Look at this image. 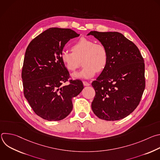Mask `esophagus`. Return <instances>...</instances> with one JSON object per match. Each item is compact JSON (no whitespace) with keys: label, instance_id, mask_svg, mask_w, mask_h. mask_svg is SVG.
<instances>
[{"label":"esophagus","instance_id":"obj_1","mask_svg":"<svg viewBox=\"0 0 160 160\" xmlns=\"http://www.w3.org/2000/svg\"><path fill=\"white\" fill-rule=\"evenodd\" d=\"M83 84L84 86H89V85H90L88 82H86V81H83Z\"/></svg>","mask_w":160,"mask_h":160}]
</instances>
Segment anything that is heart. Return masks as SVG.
Listing matches in <instances>:
<instances>
[{
    "instance_id": "1",
    "label": "heart",
    "mask_w": 160,
    "mask_h": 160,
    "mask_svg": "<svg viewBox=\"0 0 160 160\" xmlns=\"http://www.w3.org/2000/svg\"><path fill=\"white\" fill-rule=\"evenodd\" d=\"M72 51H62L61 60L66 69L75 72L80 66L82 60V70L73 75L78 78H90L96 73L103 72L108 63V51L105 45L96 43L94 40L82 37L72 46Z\"/></svg>"
}]
</instances>
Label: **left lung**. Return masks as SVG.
<instances>
[{"label":"left lung","mask_w":160,"mask_h":160,"mask_svg":"<svg viewBox=\"0 0 160 160\" xmlns=\"http://www.w3.org/2000/svg\"><path fill=\"white\" fill-rule=\"evenodd\" d=\"M92 35L106 47L108 63L92 82L96 95L92 109L100 119H123L139 105L146 86L144 59L138 48L118 32L92 31Z\"/></svg>","instance_id":"left-lung-1"}]
</instances>
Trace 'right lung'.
I'll use <instances>...</instances> for the list:
<instances>
[{"label":"right lung","instance_id":"right-lung-1","mask_svg":"<svg viewBox=\"0 0 160 160\" xmlns=\"http://www.w3.org/2000/svg\"><path fill=\"white\" fill-rule=\"evenodd\" d=\"M80 35L69 28H51L33 38L27 48L21 77L25 98L38 116L48 121L66 118L73 109L72 98L83 88L70 80L60 56L65 44ZM68 81V86H62Z\"/></svg>","mask_w":160,"mask_h":160}]
</instances>
